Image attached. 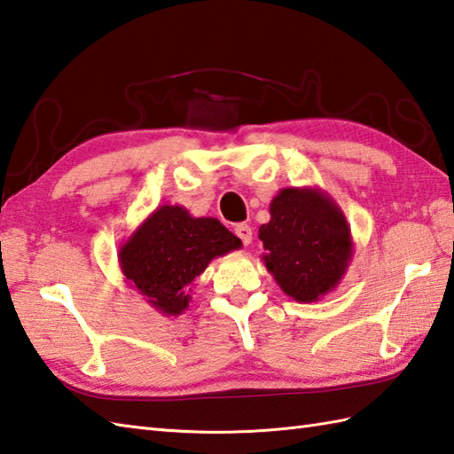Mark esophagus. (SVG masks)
Returning a JSON list of instances; mask_svg holds the SVG:
<instances>
[{
    "label": "esophagus",
    "mask_w": 454,
    "mask_h": 454,
    "mask_svg": "<svg viewBox=\"0 0 454 454\" xmlns=\"http://www.w3.org/2000/svg\"><path fill=\"white\" fill-rule=\"evenodd\" d=\"M234 232H236V236H238L239 239H242L244 246L252 244V228H249L247 224H238V226L234 228Z\"/></svg>",
    "instance_id": "1"
}]
</instances>
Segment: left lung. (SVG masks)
Instances as JSON below:
<instances>
[{"instance_id": "left-lung-1", "label": "left lung", "mask_w": 454, "mask_h": 454, "mask_svg": "<svg viewBox=\"0 0 454 454\" xmlns=\"http://www.w3.org/2000/svg\"><path fill=\"white\" fill-rule=\"evenodd\" d=\"M269 212L271 220L259 228L267 271L296 302H317L341 283L353 259L343 210L317 187H285Z\"/></svg>"}]
</instances>
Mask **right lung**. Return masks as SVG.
<instances>
[{
	"label": "right lung",
	"instance_id": "add662e5",
	"mask_svg": "<svg viewBox=\"0 0 454 454\" xmlns=\"http://www.w3.org/2000/svg\"><path fill=\"white\" fill-rule=\"evenodd\" d=\"M242 247L220 220L189 215L185 207L161 205L119 247L127 285L153 310L179 316L191 302V285L215 257Z\"/></svg>",
	"mask_w": 454,
	"mask_h": 454
}]
</instances>
